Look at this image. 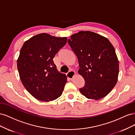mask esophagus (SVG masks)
<instances>
[{"mask_svg": "<svg viewBox=\"0 0 135 135\" xmlns=\"http://www.w3.org/2000/svg\"><path fill=\"white\" fill-rule=\"evenodd\" d=\"M75 75V73L74 71H69L68 73H67L66 76L69 79H72Z\"/></svg>", "mask_w": 135, "mask_h": 135, "instance_id": "1", "label": "esophagus"}]
</instances>
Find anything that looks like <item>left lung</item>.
Returning a JSON list of instances; mask_svg holds the SVG:
<instances>
[{"label": "left lung", "instance_id": "8db88e82", "mask_svg": "<svg viewBox=\"0 0 135 135\" xmlns=\"http://www.w3.org/2000/svg\"><path fill=\"white\" fill-rule=\"evenodd\" d=\"M68 42L78 60V73L85 81L80 93L95 100L108 95L116 85L119 74V61L112 43L90 31L73 34Z\"/></svg>", "mask_w": 135, "mask_h": 135}]
</instances>
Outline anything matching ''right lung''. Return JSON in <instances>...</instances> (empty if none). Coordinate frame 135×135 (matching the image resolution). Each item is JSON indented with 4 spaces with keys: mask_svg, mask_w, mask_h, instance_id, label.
<instances>
[{
    "mask_svg": "<svg viewBox=\"0 0 135 135\" xmlns=\"http://www.w3.org/2000/svg\"><path fill=\"white\" fill-rule=\"evenodd\" d=\"M66 42V37L42 33L26 40L21 49L17 62L20 78L39 101H53L62 95L67 78L59 72L53 59Z\"/></svg>",
    "mask_w": 135,
    "mask_h": 135,
    "instance_id": "1",
    "label": "right lung"
}]
</instances>
